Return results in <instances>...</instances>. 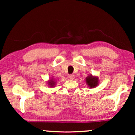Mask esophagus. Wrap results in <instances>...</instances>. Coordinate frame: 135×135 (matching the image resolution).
I'll return each instance as SVG.
<instances>
[{
	"label": "esophagus",
	"instance_id": "esophagus-1",
	"mask_svg": "<svg viewBox=\"0 0 135 135\" xmlns=\"http://www.w3.org/2000/svg\"><path fill=\"white\" fill-rule=\"evenodd\" d=\"M75 78V76H74V75H69V79H71V80H73Z\"/></svg>",
	"mask_w": 135,
	"mask_h": 135
}]
</instances>
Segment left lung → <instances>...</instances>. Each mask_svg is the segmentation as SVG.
I'll return each instance as SVG.
<instances>
[{
	"label": "left lung",
	"instance_id": "8db88e82",
	"mask_svg": "<svg viewBox=\"0 0 135 135\" xmlns=\"http://www.w3.org/2000/svg\"><path fill=\"white\" fill-rule=\"evenodd\" d=\"M85 82L88 86L90 88H94L98 86L99 84V79L98 77L92 74H88L85 77Z\"/></svg>",
	"mask_w": 135,
	"mask_h": 135
}]
</instances>
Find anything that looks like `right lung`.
Segmentation results:
<instances>
[{
	"mask_svg": "<svg viewBox=\"0 0 135 135\" xmlns=\"http://www.w3.org/2000/svg\"><path fill=\"white\" fill-rule=\"evenodd\" d=\"M48 86L50 88H54L56 85V79H55L54 77H50L49 80L47 81V84Z\"/></svg>",
	"mask_w": 135,
	"mask_h": 135,
	"instance_id": "1",
	"label": "right lung"
}]
</instances>
